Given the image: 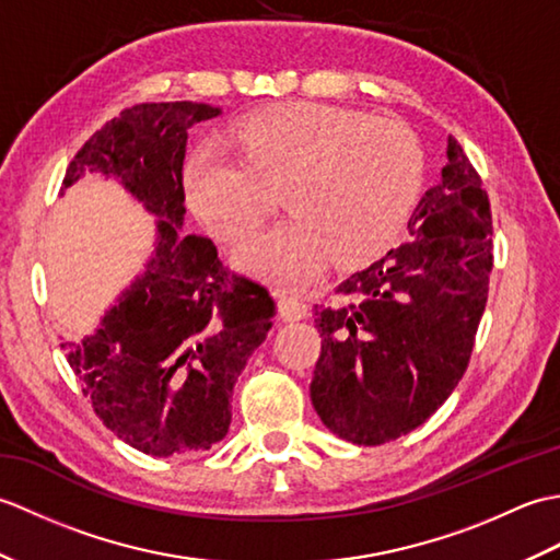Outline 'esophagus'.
<instances>
[{
  "mask_svg": "<svg viewBox=\"0 0 560 560\" xmlns=\"http://www.w3.org/2000/svg\"><path fill=\"white\" fill-rule=\"evenodd\" d=\"M279 315H281V319H287V323H293V319H303L307 315V303L295 299V295H281Z\"/></svg>",
  "mask_w": 560,
  "mask_h": 560,
  "instance_id": "34e87169",
  "label": "esophagus"
}]
</instances>
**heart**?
<instances>
[{
	"instance_id": "obj_1",
	"label": "heart",
	"mask_w": 560,
	"mask_h": 560,
	"mask_svg": "<svg viewBox=\"0 0 560 560\" xmlns=\"http://www.w3.org/2000/svg\"><path fill=\"white\" fill-rule=\"evenodd\" d=\"M231 153L199 147L185 168L189 207L225 243L261 229L287 189L293 217L249 241L237 261L279 287H303L327 257L361 265L397 241L421 189L411 129L323 103L271 108L235 122Z\"/></svg>"
}]
</instances>
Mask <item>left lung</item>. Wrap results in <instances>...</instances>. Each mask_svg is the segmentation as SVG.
Listing matches in <instances>:
<instances>
[{"mask_svg": "<svg viewBox=\"0 0 560 560\" xmlns=\"http://www.w3.org/2000/svg\"><path fill=\"white\" fill-rule=\"evenodd\" d=\"M491 201L455 137L447 165L409 219V235L315 305L323 349L311 399L355 445L407 435L443 407L467 371L489 299Z\"/></svg>", "mask_w": 560, "mask_h": 560, "instance_id": "8db88e82", "label": "left lung"}]
</instances>
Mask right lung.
Wrapping results in <instances>:
<instances>
[{
    "label": "right lung",
    "instance_id": "add662e5",
    "mask_svg": "<svg viewBox=\"0 0 560 560\" xmlns=\"http://www.w3.org/2000/svg\"><path fill=\"white\" fill-rule=\"evenodd\" d=\"M219 113L192 101L125 108L79 149L62 180L113 175L159 217L144 277L91 337L62 341L98 419L153 457L209 450L225 438L237 375L277 315L269 291L223 267L209 237L183 233L187 129Z\"/></svg>",
    "mask_w": 560,
    "mask_h": 560
}]
</instances>
